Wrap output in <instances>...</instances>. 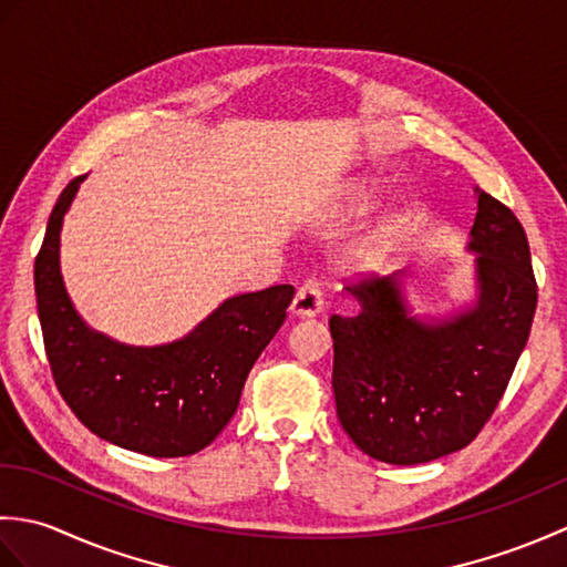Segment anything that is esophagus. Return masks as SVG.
<instances>
[{"instance_id": "34e87169", "label": "esophagus", "mask_w": 567, "mask_h": 567, "mask_svg": "<svg viewBox=\"0 0 567 567\" xmlns=\"http://www.w3.org/2000/svg\"><path fill=\"white\" fill-rule=\"evenodd\" d=\"M290 311L295 317H317L323 311V295H321V287L317 280H307L302 287H299L295 299H292V307Z\"/></svg>"}]
</instances>
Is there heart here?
Masks as SVG:
<instances>
[{"label": "heart", "mask_w": 567, "mask_h": 567, "mask_svg": "<svg viewBox=\"0 0 567 567\" xmlns=\"http://www.w3.org/2000/svg\"><path fill=\"white\" fill-rule=\"evenodd\" d=\"M380 204V187L370 179H358V183L348 185L343 192L341 216L343 219H360L368 212H372ZM404 234L402 221L396 216H384L375 226L370 228L365 236H360L351 250L346 252L343 265L355 275H368L380 270L388 262L394 250L400 248V240Z\"/></svg>", "instance_id": "b5f03b06"}]
</instances>
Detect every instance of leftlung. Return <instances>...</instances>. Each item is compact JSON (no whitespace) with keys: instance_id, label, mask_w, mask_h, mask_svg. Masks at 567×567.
Returning <instances> with one entry per match:
<instances>
[{"instance_id":"8db88e82","label":"left lung","mask_w":567,"mask_h":567,"mask_svg":"<svg viewBox=\"0 0 567 567\" xmlns=\"http://www.w3.org/2000/svg\"><path fill=\"white\" fill-rule=\"evenodd\" d=\"M475 299L445 317L412 315L409 270L346 287L358 309L333 315V396L343 431L390 465L465 449L495 412L532 331L536 280L524 226L475 187Z\"/></svg>"}]
</instances>
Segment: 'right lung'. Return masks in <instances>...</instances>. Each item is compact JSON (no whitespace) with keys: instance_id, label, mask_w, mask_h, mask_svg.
Wrapping results in <instances>:
<instances>
[{"instance_id":"1","label":"right lung","mask_w":567,"mask_h":567,"mask_svg":"<svg viewBox=\"0 0 567 567\" xmlns=\"http://www.w3.org/2000/svg\"><path fill=\"white\" fill-rule=\"evenodd\" d=\"M84 177L58 197L33 268L55 384L100 439L153 457L192 455L236 414L248 372L282 327L295 287L228 297L183 339L163 346H128L94 331L60 272V228Z\"/></svg>"}]
</instances>
